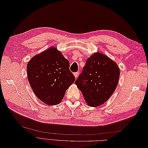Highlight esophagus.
<instances>
[{
    "instance_id": "1",
    "label": "esophagus",
    "mask_w": 148,
    "mask_h": 148,
    "mask_svg": "<svg viewBox=\"0 0 148 148\" xmlns=\"http://www.w3.org/2000/svg\"><path fill=\"white\" fill-rule=\"evenodd\" d=\"M78 75H79V73H78V72H75V73H74V76H75V77L76 78H77L78 77Z\"/></svg>"
}]
</instances>
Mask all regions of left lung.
I'll return each mask as SVG.
<instances>
[{"instance_id":"obj_1","label":"left lung","mask_w":148,"mask_h":148,"mask_svg":"<svg viewBox=\"0 0 148 148\" xmlns=\"http://www.w3.org/2000/svg\"><path fill=\"white\" fill-rule=\"evenodd\" d=\"M119 77L117 64L107 56L96 52L87 59L82 73L75 83L82 92L87 105L97 107L112 95Z\"/></svg>"}]
</instances>
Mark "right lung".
<instances>
[{
    "instance_id": "1",
    "label": "right lung",
    "mask_w": 148,
    "mask_h": 148,
    "mask_svg": "<svg viewBox=\"0 0 148 148\" xmlns=\"http://www.w3.org/2000/svg\"><path fill=\"white\" fill-rule=\"evenodd\" d=\"M69 61L55 47L34 56L27 64L28 79L39 99L49 106L60 103L75 80Z\"/></svg>"
}]
</instances>
